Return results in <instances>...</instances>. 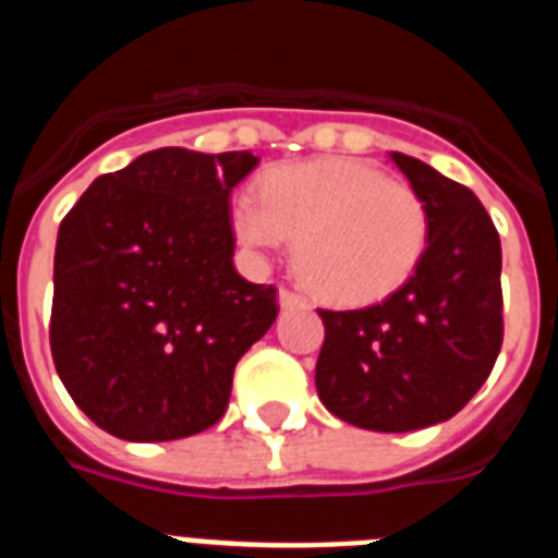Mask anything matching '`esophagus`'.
Here are the masks:
<instances>
[{"instance_id":"obj_1","label":"esophagus","mask_w":558,"mask_h":558,"mask_svg":"<svg viewBox=\"0 0 558 558\" xmlns=\"http://www.w3.org/2000/svg\"><path fill=\"white\" fill-rule=\"evenodd\" d=\"M279 304H282L284 310H290V307H307V299H304V295H299V293H293V290L282 288V290H279Z\"/></svg>"}]
</instances>
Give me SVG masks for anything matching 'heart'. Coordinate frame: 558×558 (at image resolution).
Wrapping results in <instances>:
<instances>
[{"label":"heart","instance_id":"b5f03b06","mask_svg":"<svg viewBox=\"0 0 558 558\" xmlns=\"http://www.w3.org/2000/svg\"><path fill=\"white\" fill-rule=\"evenodd\" d=\"M231 229L245 248L276 251L295 240V274L332 304L388 299L416 274L430 215L416 190L383 167L347 156L265 172L259 201L240 198Z\"/></svg>","mask_w":558,"mask_h":558}]
</instances>
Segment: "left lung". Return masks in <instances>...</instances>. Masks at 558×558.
Listing matches in <instances>:
<instances>
[{"instance_id": "left-lung-1", "label": "left lung", "mask_w": 558, "mask_h": 558, "mask_svg": "<svg viewBox=\"0 0 558 558\" xmlns=\"http://www.w3.org/2000/svg\"><path fill=\"white\" fill-rule=\"evenodd\" d=\"M430 215L416 274L386 302L318 310L315 388L329 413L363 430L408 433L456 416L492 374L502 343L500 236L475 192L391 153Z\"/></svg>"}]
</instances>
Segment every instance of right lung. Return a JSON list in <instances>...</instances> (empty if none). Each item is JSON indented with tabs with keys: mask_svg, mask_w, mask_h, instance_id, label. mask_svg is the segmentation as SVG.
I'll use <instances>...</instances> for the list:
<instances>
[{
	"mask_svg": "<svg viewBox=\"0 0 558 558\" xmlns=\"http://www.w3.org/2000/svg\"><path fill=\"white\" fill-rule=\"evenodd\" d=\"M254 153L159 147L100 175L58 229L49 347L69 397L125 441H172L226 413L276 288L236 274L229 198Z\"/></svg>",
	"mask_w": 558,
	"mask_h": 558,
	"instance_id": "obj_1",
	"label": "right lung"
}]
</instances>
